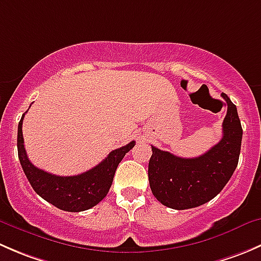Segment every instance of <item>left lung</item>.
Returning <instances> with one entry per match:
<instances>
[{"label": "left lung", "instance_id": "left-lung-1", "mask_svg": "<svg viewBox=\"0 0 261 261\" xmlns=\"http://www.w3.org/2000/svg\"><path fill=\"white\" fill-rule=\"evenodd\" d=\"M221 96L227 103L222 139L206 154L187 159L151 146L150 188L155 198L169 208L188 210L207 203L222 191L238 167L243 127L235 105L227 94Z\"/></svg>", "mask_w": 261, "mask_h": 261}]
</instances>
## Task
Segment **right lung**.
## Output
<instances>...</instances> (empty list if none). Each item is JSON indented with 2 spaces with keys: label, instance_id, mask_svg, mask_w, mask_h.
Listing matches in <instances>:
<instances>
[{
  "label": "right lung",
  "instance_id": "1",
  "mask_svg": "<svg viewBox=\"0 0 261 261\" xmlns=\"http://www.w3.org/2000/svg\"><path fill=\"white\" fill-rule=\"evenodd\" d=\"M21 117L17 128V152L21 167L34 191L59 210L68 212H81L92 208L102 201L111 188L112 180L118 164L135 146V141L110 152L98 165L72 177H60L36 168L29 160L23 146L22 120Z\"/></svg>",
  "mask_w": 261,
  "mask_h": 261
}]
</instances>
